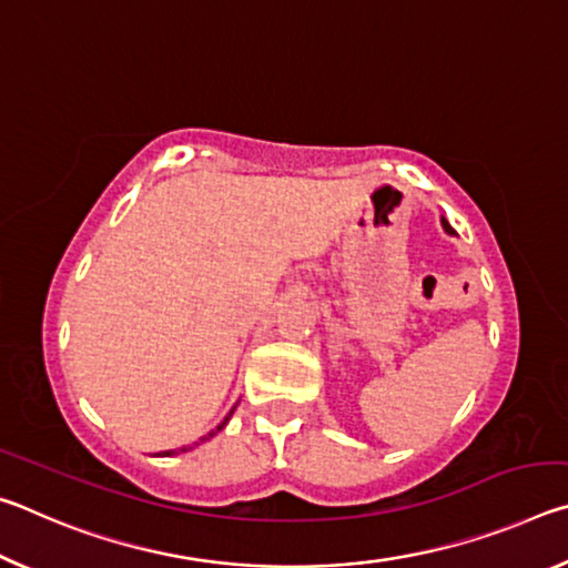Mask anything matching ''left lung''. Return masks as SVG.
<instances>
[{
  "instance_id": "8db88e82",
  "label": "left lung",
  "mask_w": 568,
  "mask_h": 568,
  "mask_svg": "<svg viewBox=\"0 0 568 568\" xmlns=\"http://www.w3.org/2000/svg\"><path fill=\"white\" fill-rule=\"evenodd\" d=\"M440 225H444V230H446L448 235H454V227H450V225L446 223V217H440Z\"/></svg>"
}]
</instances>
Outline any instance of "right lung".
Wrapping results in <instances>:
<instances>
[{
    "label": "right lung",
    "instance_id": "right-lung-1",
    "mask_svg": "<svg viewBox=\"0 0 568 568\" xmlns=\"http://www.w3.org/2000/svg\"><path fill=\"white\" fill-rule=\"evenodd\" d=\"M233 413H235V406H233V410H230V413H227V416H225V420H223V423H220V426H217L215 430H210V434H207V436H203V438H200V440H197V444H192V446H182V448H175V450H165V454H162V456H172V454H185V450H192V448H195V446H200V444H203V440H210V438H213V436L217 434V430H223V428L227 426V420H230V416H233Z\"/></svg>",
    "mask_w": 568,
    "mask_h": 568
}]
</instances>
